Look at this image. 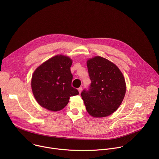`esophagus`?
<instances>
[{"mask_svg":"<svg viewBox=\"0 0 159 159\" xmlns=\"http://www.w3.org/2000/svg\"><path fill=\"white\" fill-rule=\"evenodd\" d=\"M82 90V87H80L79 88H78V90H79V94L81 93Z\"/></svg>","mask_w":159,"mask_h":159,"instance_id":"esophagus-1","label":"esophagus"}]
</instances>
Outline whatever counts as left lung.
I'll return each mask as SVG.
<instances>
[{"mask_svg": "<svg viewBox=\"0 0 159 159\" xmlns=\"http://www.w3.org/2000/svg\"><path fill=\"white\" fill-rule=\"evenodd\" d=\"M87 66L91 83L81 93L86 110L94 118L107 116L117 110L124 99L125 78L116 65L101 57L89 59Z\"/></svg>", "mask_w": 159, "mask_h": 159, "instance_id": "8db88e82", "label": "left lung"}]
</instances>
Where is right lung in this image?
<instances>
[{
    "instance_id": "1",
    "label": "right lung",
    "mask_w": 159,
    "mask_h": 159,
    "mask_svg": "<svg viewBox=\"0 0 159 159\" xmlns=\"http://www.w3.org/2000/svg\"><path fill=\"white\" fill-rule=\"evenodd\" d=\"M72 60L57 55L39 66L33 73L31 88L38 104L47 109L58 111L64 108L71 96L79 94L72 86Z\"/></svg>"
}]
</instances>
